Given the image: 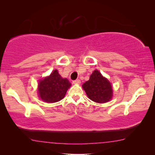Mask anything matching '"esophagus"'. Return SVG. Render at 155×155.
I'll list each match as a JSON object with an SVG mask.
<instances>
[{
  "label": "esophagus",
  "instance_id": "esophagus-1",
  "mask_svg": "<svg viewBox=\"0 0 155 155\" xmlns=\"http://www.w3.org/2000/svg\"><path fill=\"white\" fill-rule=\"evenodd\" d=\"M72 83L74 84H80L81 83V81L79 79H77L72 81Z\"/></svg>",
  "mask_w": 155,
  "mask_h": 155
}]
</instances>
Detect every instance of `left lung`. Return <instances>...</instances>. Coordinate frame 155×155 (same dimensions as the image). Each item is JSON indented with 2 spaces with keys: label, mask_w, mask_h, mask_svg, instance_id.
Listing matches in <instances>:
<instances>
[{
  "label": "left lung",
  "mask_w": 155,
  "mask_h": 155,
  "mask_svg": "<svg viewBox=\"0 0 155 155\" xmlns=\"http://www.w3.org/2000/svg\"><path fill=\"white\" fill-rule=\"evenodd\" d=\"M88 98L98 103H104L112 98V87L109 81L98 70H94L90 80L83 85Z\"/></svg>",
  "instance_id": "obj_1"
}]
</instances>
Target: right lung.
<instances>
[{"mask_svg":"<svg viewBox=\"0 0 155 155\" xmlns=\"http://www.w3.org/2000/svg\"><path fill=\"white\" fill-rule=\"evenodd\" d=\"M71 83L67 78H63L57 70L43 80L38 85L39 96L46 103H55L64 98Z\"/></svg>","mask_w":155,"mask_h":155,"instance_id":"add662e5","label":"right lung"}]
</instances>
